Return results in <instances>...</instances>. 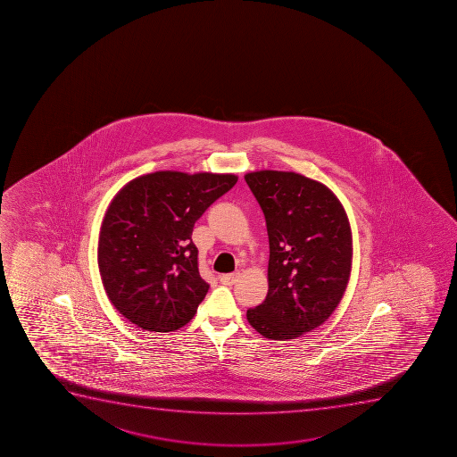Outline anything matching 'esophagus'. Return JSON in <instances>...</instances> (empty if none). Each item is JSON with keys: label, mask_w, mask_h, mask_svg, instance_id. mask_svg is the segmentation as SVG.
I'll use <instances>...</instances> for the list:
<instances>
[{"label": "esophagus", "mask_w": 457, "mask_h": 457, "mask_svg": "<svg viewBox=\"0 0 457 457\" xmlns=\"http://www.w3.org/2000/svg\"><path fill=\"white\" fill-rule=\"evenodd\" d=\"M238 277H240V272H234V274H221V276H219V281H220L221 285L231 286L238 280Z\"/></svg>", "instance_id": "34e87169"}]
</instances>
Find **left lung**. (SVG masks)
<instances>
[{"label": "left lung", "instance_id": "left-lung-1", "mask_svg": "<svg viewBox=\"0 0 457 457\" xmlns=\"http://www.w3.org/2000/svg\"><path fill=\"white\" fill-rule=\"evenodd\" d=\"M245 183L267 221L268 294L247 320L286 341L323 325L352 272V229L343 204L320 181L292 171L249 172Z\"/></svg>", "mask_w": 457, "mask_h": 457}]
</instances>
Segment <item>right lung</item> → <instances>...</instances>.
<instances>
[{"mask_svg": "<svg viewBox=\"0 0 457 457\" xmlns=\"http://www.w3.org/2000/svg\"><path fill=\"white\" fill-rule=\"evenodd\" d=\"M238 177L156 171L123 186L101 225L98 267L110 303L150 332L189 323L208 292L192 243L195 221Z\"/></svg>", "mask_w": 457, "mask_h": 457, "instance_id": "1", "label": "right lung"}]
</instances>
